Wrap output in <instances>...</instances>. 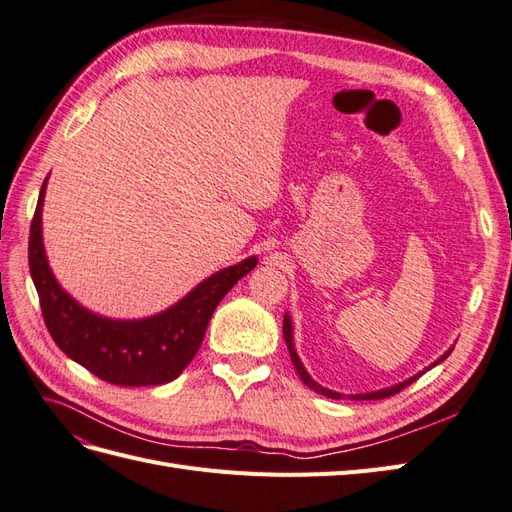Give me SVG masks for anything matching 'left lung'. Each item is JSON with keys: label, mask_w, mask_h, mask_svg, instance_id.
<instances>
[{"label": "left lung", "mask_w": 512, "mask_h": 512, "mask_svg": "<svg viewBox=\"0 0 512 512\" xmlns=\"http://www.w3.org/2000/svg\"><path fill=\"white\" fill-rule=\"evenodd\" d=\"M284 339H286V346H288V352H290V361H292V365H294V369H297V374H299V378L309 386V389L312 391H316V393H320V395H324V397H331V399H342L344 395L342 393H335V391H331V389H324L322 384H318L312 376L307 374L305 371V367H303V363H301V359H299V354H297V350H294V342H292V322H290V316L286 314L284 316ZM453 352V348L448 350V352H444L440 359L433 363L431 367H436L438 363H442L448 354ZM429 369V367H427ZM425 369V371H427ZM425 371H421V374H425ZM421 374H416V376H412V378H408V380H404V382H399V384H393V386H389V389H380V391H371V393H356V395H348V399H354V401H369V399H384V397H391V395H395V393H399L401 389H406L408 384H412L414 380H418L421 378Z\"/></svg>", "instance_id": "left-lung-1"}]
</instances>
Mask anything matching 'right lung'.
Returning <instances> with one entry per match:
<instances>
[{"label": "right lung", "mask_w": 512, "mask_h": 512, "mask_svg": "<svg viewBox=\"0 0 512 512\" xmlns=\"http://www.w3.org/2000/svg\"><path fill=\"white\" fill-rule=\"evenodd\" d=\"M46 179L29 228V273L40 297L44 324L72 361L117 386H156L175 380L194 359L215 307L258 258L226 267L200 282L164 312L143 320H113L89 312L61 288L42 243V203Z\"/></svg>", "instance_id": "obj_1"}]
</instances>
